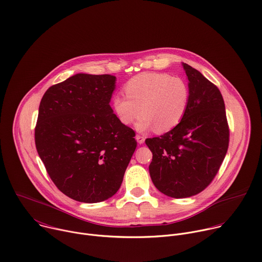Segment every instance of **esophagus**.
Masks as SVG:
<instances>
[{
  "mask_svg": "<svg viewBox=\"0 0 262 262\" xmlns=\"http://www.w3.org/2000/svg\"><path fill=\"white\" fill-rule=\"evenodd\" d=\"M136 140L139 144H143L144 141H145V137L144 136H141V135H137L136 136Z\"/></svg>",
  "mask_w": 262,
  "mask_h": 262,
  "instance_id": "34e87169",
  "label": "esophagus"
}]
</instances>
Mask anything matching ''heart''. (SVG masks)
I'll return each instance as SVG.
<instances>
[{"instance_id":"obj_1","label":"heart","mask_w":262,"mask_h":262,"mask_svg":"<svg viewBox=\"0 0 262 262\" xmlns=\"http://www.w3.org/2000/svg\"><path fill=\"white\" fill-rule=\"evenodd\" d=\"M127 98L115 96L113 110L118 120L130 125L142 114L139 130L155 126L158 133L174 128L183 119L190 104V87L183 79L165 72H143L124 85Z\"/></svg>"}]
</instances>
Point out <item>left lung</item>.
I'll list each match as a JSON object with an SVG mask.
<instances>
[{
    "mask_svg": "<svg viewBox=\"0 0 262 262\" xmlns=\"http://www.w3.org/2000/svg\"><path fill=\"white\" fill-rule=\"evenodd\" d=\"M190 87L183 119L161 137L146 139L152 152L149 173L156 188L172 198L202 192L216 175L229 145L225 103L217 87L182 63Z\"/></svg>",
    "mask_w": 262,
    "mask_h": 262,
    "instance_id": "1",
    "label": "left lung"
}]
</instances>
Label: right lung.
Here are the masks:
<instances>
[{
    "instance_id": "add662e5",
    "label": "right lung",
    "mask_w": 262,
    "mask_h": 262,
    "mask_svg": "<svg viewBox=\"0 0 262 262\" xmlns=\"http://www.w3.org/2000/svg\"><path fill=\"white\" fill-rule=\"evenodd\" d=\"M116 77L78 73L45 93L35 127L37 152L57 188L85 203L117 193L136 150L135 132L110 105Z\"/></svg>"
}]
</instances>
